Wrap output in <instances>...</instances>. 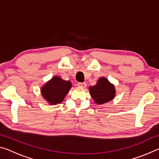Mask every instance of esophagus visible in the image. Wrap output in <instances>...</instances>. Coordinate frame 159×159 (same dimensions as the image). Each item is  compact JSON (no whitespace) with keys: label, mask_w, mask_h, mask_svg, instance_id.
<instances>
[{"label":"esophagus","mask_w":159,"mask_h":159,"mask_svg":"<svg viewBox=\"0 0 159 159\" xmlns=\"http://www.w3.org/2000/svg\"><path fill=\"white\" fill-rule=\"evenodd\" d=\"M77 85L80 88H85L86 87V83H78Z\"/></svg>","instance_id":"esophagus-1"}]
</instances>
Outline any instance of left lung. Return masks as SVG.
<instances>
[{
    "mask_svg": "<svg viewBox=\"0 0 159 159\" xmlns=\"http://www.w3.org/2000/svg\"><path fill=\"white\" fill-rule=\"evenodd\" d=\"M90 93L97 104L111 101L114 98L115 88L105 78H100L95 85L90 87Z\"/></svg>",
    "mask_w": 159,
    "mask_h": 159,
    "instance_id": "8db88e82",
    "label": "left lung"
}]
</instances>
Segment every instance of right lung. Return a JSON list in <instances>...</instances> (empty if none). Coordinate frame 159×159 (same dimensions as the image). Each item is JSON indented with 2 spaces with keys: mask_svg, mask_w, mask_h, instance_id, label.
<instances>
[{
  "mask_svg": "<svg viewBox=\"0 0 159 159\" xmlns=\"http://www.w3.org/2000/svg\"><path fill=\"white\" fill-rule=\"evenodd\" d=\"M71 87L69 80L55 76L42 88V95L51 104L61 103Z\"/></svg>",
  "mask_w": 159,
  "mask_h": 159,
  "instance_id": "right-lung-1",
  "label": "right lung"
}]
</instances>
